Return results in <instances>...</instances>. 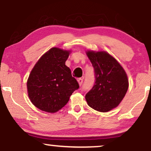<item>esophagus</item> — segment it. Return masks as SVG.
Wrapping results in <instances>:
<instances>
[{"mask_svg":"<svg viewBox=\"0 0 151 151\" xmlns=\"http://www.w3.org/2000/svg\"><path fill=\"white\" fill-rule=\"evenodd\" d=\"M77 81H78V83H79V86H81L82 83H83V79H81V78H79V79H77Z\"/></svg>","mask_w":151,"mask_h":151,"instance_id":"obj_1","label":"esophagus"}]
</instances>
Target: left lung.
<instances>
[{
  "label": "left lung",
  "mask_w": 151,
  "mask_h": 151,
  "mask_svg": "<svg viewBox=\"0 0 151 151\" xmlns=\"http://www.w3.org/2000/svg\"><path fill=\"white\" fill-rule=\"evenodd\" d=\"M87 55L94 68V86L86 94L90 107L108 112L119 105L127 92L128 80L121 65L106 52L89 51Z\"/></svg>",
  "instance_id": "obj_1"
}]
</instances>
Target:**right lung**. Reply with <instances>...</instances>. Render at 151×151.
<instances>
[{
	"mask_svg": "<svg viewBox=\"0 0 151 151\" xmlns=\"http://www.w3.org/2000/svg\"><path fill=\"white\" fill-rule=\"evenodd\" d=\"M69 52L53 47L40 58L30 72L27 86L32 103L48 112L61 110L79 88L65 65Z\"/></svg>",
	"mask_w": 151,
	"mask_h": 151,
	"instance_id": "add662e5",
	"label": "right lung"
}]
</instances>
